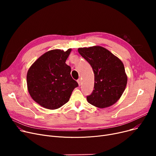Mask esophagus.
Instances as JSON below:
<instances>
[{
    "label": "esophagus",
    "instance_id": "34e87169",
    "mask_svg": "<svg viewBox=\"0 0 156 156\" xmlns=\"http://www.w3.org/2000/svg\"><path fill=\"white\" fill-rule=\"evenodd\" d=\"M77 81H78V85L80 86L81 84V78H79V79L77 80Z\"/></svg>",
    "mask_w": 156,
    "mask_h": 156
}]
</instances>
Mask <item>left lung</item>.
I'll return each instance as SVG.
<instances>
[{
  "mask_svg": "<svg viewBox=\"0 0 156 156\" xmlns=\"http://www.w3.org/2000/svg\"><path fill=\"white\" fill-rule=\"evenodd\" d=\"M78 51L90 64L94 73V90L87 97L88 102L99 108L115 104L123 94L127 84L123 63L101 46L79 48Z\"/></svg>",
  "mask_w": 156,
  "mask_h": 156,
  "instance_id": "left-lung-1",
  "label": "left lung"
}]
</instances>
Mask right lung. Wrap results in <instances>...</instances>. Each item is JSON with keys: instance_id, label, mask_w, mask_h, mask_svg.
Returning <instances> with one entry per match:
<instances>
[{"instance_id": "obj_1", "label": "right lung", "mask_w": 156, "mask_h": 156, "mask_svg": "<svg viewBox=\"0 0 156 156\" xmlns=\"http://www.w3.org/2000/svg\"><path fill=\"white\" fill-rule=\"evenodd\" d=\"M71 51H49L34 63L27 80L30 95L37 103L48 109L61 108L68 102L73 90L78 86L71 76V67L66 61Z\"/></svg>"}]
</instances>
